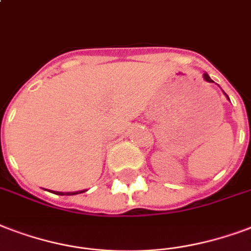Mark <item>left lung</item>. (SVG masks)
Wrapping results in <instances>:
<instances>
[{
  "label": "left lung",
  "mask_w": 251,
  "mask_h": 251,
  "mask_svg": "<svg viewBox=\"0 0 251 251\" xmlns=\"http://www.w3.org/2000/svg\"><path fill=\"white\" fill-rule=\"evenodd\" d=\"M204 79H205L206 81H209V83H210V81H212V79H210L209 75H208V74H204ZM226 97H227V96H226Z\"/></svg>",
  "instance_id": "left-lung-1"
}]
</instances>
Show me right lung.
I'll return each mask as SVG.
<instances>
[{"instance_id":"add662e5","label":"right lung","mask_w":251,"mask_h":251,"mask_svg":"<svg viewBox=\"0 0 251 251\" xmlns=\"http://www.w3.org/2000/svg\"><path fill=\"white\" fill-rule=\"evenodd\" d=\"M81 192H84V191H77V192H53V194H56V195H77V194H81Z\"/></svg>"}]
</instances>
